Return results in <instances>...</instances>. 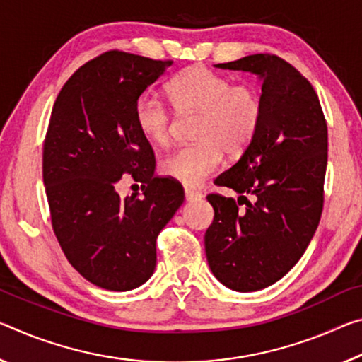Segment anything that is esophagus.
I'll return each mask as SVG.
<instances>
[{"mask_svg": "<svg viewBox=\"0 0 362 362\" xmlns=\"http://www.w3.org/2000/svg\"><path fill=\"white\" fill-rule=\"evenodd\" d=\"M203 193L197 190H190V188H185V199L187 202H194V199H202Z\"/></svg>", "mask_w": 362, "mask_h": 362, "instance_id": "1", "label": "esophagus"}]
</instances>
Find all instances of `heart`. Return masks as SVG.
<instances>
[{
	"mask_svg": "<svg viewBox=\"0 0 362 362\" xmlns=\"http://www.w3.org/2000/svg\"><path fill=\"white\" fill-rule=\"evenodd\" d=\"M168 95L179 112H199L194 145L177 148L160 160V174L185 187H198L219 169L222 154L243 153L253 141L262 117V101L251 85H233L208 67H190L168 83ZM134 120L143 139L165 145L170 112L153 95L135 103Z\"/></svg>",
	"mask_w": 362,
	"mask_h": 362,
	"instance_id": "1",
	"label": "heart"
}]
</instances>
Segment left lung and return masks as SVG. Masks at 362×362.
<instances>
[{
  "instance_id": "obj_1",
  "label": "left lung",
  "mask_w": 362,
  "mask_h": 362,
  "mask_svg": "<svg viewBox=\"0 0 362 362\" xmlns=\"http://www.w3.org/2000/svg\"><path fill=\"white\" fill-rule=\"evenodd\" d=\"M216 67L261 80L262 117L242 158L216 179L238 193L237 202L208 197L214 221L204 235L206 257L227 288L256 291L300 261L319 226L327 124L313 85L280 57L251 54Z\"/></svg>"
}]
</instances>
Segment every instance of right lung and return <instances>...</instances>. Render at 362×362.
I'll return each mask as SVG.
<instances>
[{"label": "right lung", "mask_w": 362, "mask_h": 362, "mask_svg": "<svg viewBox=\"0 0 362 362\" xmlns=\"http://www.w3.org/2000/svg\"><path fill=\"white\" fill-rule=\"evenodd\" d=\"M172 61L107 51L74 72L54 101L43 146L51 222L67 261L96 286L127 291L151 277L156 238L183 203L175 182L154 177V154L134 107ZM125 175L141 199H120Z\"/></svg>", "instance_id": "obj_1"}]
</instances>
